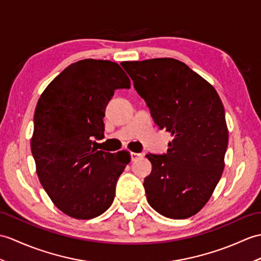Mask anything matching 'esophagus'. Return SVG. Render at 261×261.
Wrapping results in <instances>:
<instances>
[{"mask_svg": "<svg viewBox=\"0 0 261 261\" xmlns=\"http://www.w3.org/2000/svg\"><path fill=\"white\" fill-rule=\"evenodd\" d=\"M142 158V154L141 153H137V152H131V160L132 161H136L138 159Z\"/></svg>", "mask_w": 261, "mask_h": 261, "instance_id": "esophagus-1", "label": "esophagus"}]
</instances>
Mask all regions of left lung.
Listing matches in <instances>:
<instances>
[{"label": "left lung", "mask_w": 261, "mask_h": 261, "mask_svg": "<svg viewBox=\"0 0 261 261\" xmlns=\"http://www.w3.org/2000/svg\"><path fill=\"white\" fill-rule=\"evenodd\" d=\"M122 66L159 129L172 137L166 154H147L152 165L143 182L149 204L171 219L198 214L225 168L228 128L220 96L179 60L125 61Z\"/></svg>", "instance_id": "1"}]
</instances>
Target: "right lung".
Masks as SVG:
<instances>
[{"label": "right lung", "instance_id": "add662e5", "mask_svg": "<svg viewBox=\"0 0 261 261\" xmlns=\"http://www.w3.org/2000/svg\"><path fill=\"white\" fill-rule=\"evenodd\" d=\"M130 86L118 63L86 59L54 77L36 105L31 138L36 174L57 208L74 219H92L110 207L130 162L128 152L112 154L93 145L103 136L114 90Z\"/></svg>", "mask_w": 261, "mask_h": 261}]
</instances>
